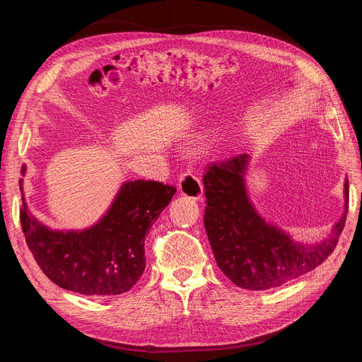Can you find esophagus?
I'll return each mask as SVG.
<instances>
[{
  "mask_svg": "<svg viewBox=\"0 0 362 362\" xmlns=\"http://www.w3.org/2000/svg\"><path fill=\"white\" fill-rule=\"evenodd\" d=\"M178 187H180L181 194L189 196V198L196 199V201L201 199L204 194L201 180L192 172H185L181 175V178L178 181Z\"/></svg>",
  "mask_w": 362,
  "mask_h": 362,
  "instance_id": "34e87169",
  "label": "esophagus"
}]
</instances>
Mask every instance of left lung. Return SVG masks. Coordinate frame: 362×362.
<instances>
[{"instance_id": "8db88e82", "label": "left lung", "mask_w": 362, "mask_h": 362, "mask_svg": "<svg viewBox=\"0 0 362 362\" xmlns=\"http://www.w3.org/2000/svg\"><path fill=\"white\" fill-rule=\"evenodd\" d=\"M249 158L242 154L208 166L204 225L225 276L246 290H269L314 270L332 254L346 223L349 181H344V213L329 235L303 245L261 217L250 202L245 181Z\"/></svg>"}]
</instances>
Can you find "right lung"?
<instances>
[{"mask_svg": "<svg viewBox=\"0 0 362 362\" xmlns=\"http://www.w3.org/2000/svg\"><path fill=\"white\" fill-rule=\"evenodd\" d=\"M21 173L25 175V166ZM21 225L42 272L59 287L86 296L128 291L146 266L145 238L177 189L157 181H125L107 213L81 231H57L28 210L23 180Z\"/></svg>", "mask_w": 362, "mask_h": 362, "instance_id": "right-lung-1", "label": "right lung"}]
</instances>
